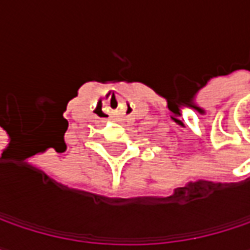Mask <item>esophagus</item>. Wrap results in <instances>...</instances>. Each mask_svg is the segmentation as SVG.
I'll return each instance as SVG.
<instances>
[{"mask_svg": "<svg viewBox=\"0 0 250 250\" xmlns=\"http://www.w3.org/2000/svg\"><path fill=\"white\" fill-rule=\"evenodd\" d=\"M114 98V97H113ZM111 117L114 119V120H117V117H119V111H113V114H111Z\"/></svg>", "mask_w": 250, "mask_h": 250, "instance_id": "34e87169", "label": "esophagus"}]
</instances>
